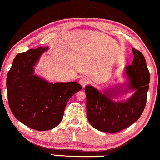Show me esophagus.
I'll use <instances>...</instances> for the list:
<instances>
[{
  "label": "esophagus",
  "instance_id": "esophagus-1",
  "mask_svg": "<svg viewBox=\"0 0 160 160\" xmlns=\"http://www.w3.org/2000/svg\"><path fill=\"white\" fill-rule=\"evenodd\" d=\"M79 82H80V84L82 85V88H85V85H87L88 84V82H89V80H88V78L83 77L82 78H80V80H79Z\"/></svg>",
  "mask_w": 160,
  "mask_h": 160
}]
</instances>
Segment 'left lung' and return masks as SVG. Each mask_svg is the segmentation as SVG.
Segmentation results:
<instances>
[{
  "label": "left lung",
  "instance_id": "obj_1",
  "mask_svg": "<svg viewBox=\"0 0 160 160\" xmlns=\"http://www.w3.org/2000/svg\"><path fill=\"white\" fill-rule=\"evenodd\" d=\"M132 65L126 68L128 78V88L135 90L126 102L116 103L108 93L102 94L95 88L87 85V116L92 127L104 132H118L132 125L139 118L144 110L149 90L150 73L143 54L132 49Z\"/></svg>",
  "mask_w": 160,
  "mask_h": 160
}]
</instances>
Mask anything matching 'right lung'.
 <instances>
[{
	"instance_id": "1",
	"label": "right lung",
	"mask_w": 160,
	"mask_h": 160,
	"mask_svg": "<svg viewBox=\"0 0 160 160\" xmlns=\"http://www.w3.org/2000/svg\"><path fill=\"white\" fill-rule=\"evenodd\" d=\"M48 47L19 53L7 75L8 104L14 116L38 131L52 129L62 119L67 103L82 89L77 82L49 83L34 75V67Z\"/></svg>"
}]
</instances>
